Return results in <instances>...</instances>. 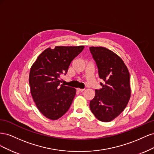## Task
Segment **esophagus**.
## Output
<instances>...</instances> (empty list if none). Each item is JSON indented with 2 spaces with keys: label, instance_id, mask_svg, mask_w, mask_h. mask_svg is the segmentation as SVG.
<instances>
[{
  "label": "esophagus",
  "instance_id": "1",
  "mask_svg": "<svg viewBox=\"0 0 154 154\" xmlns=\"http://www.w3.org/2000/svg\"><path fill=\"white\" fill-rule=\"evenodd\" d=\"M84 90H85L84 88H77V91H78V92H82Z\"/></svg>",
  "mask_w": 154,
  "mask_h": 154
}]
</instances>
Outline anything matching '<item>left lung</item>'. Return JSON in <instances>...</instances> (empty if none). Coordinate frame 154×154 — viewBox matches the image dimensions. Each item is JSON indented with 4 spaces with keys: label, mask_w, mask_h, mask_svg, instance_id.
<instances>
[{
    "label": "left lung",
    "mask_w": 154,
    "mask_h": 154,
    "mask_svg": "<svg viewBox=\"0 0 154 154\" xmlns=\"http://www.w3.org/2000/svg\"><path fill=\"white\" fill-rule=\"evenodd\" d=\"M102 88L95 90L90 109L101 122H109L122 112L130 97V74L122 59L103 47L89 48Z\"/></svg>",
    "instance_id": "left-lung-1"
}]
</instances>
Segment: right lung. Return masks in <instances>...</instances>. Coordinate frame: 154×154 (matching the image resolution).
Here are the masks:
<instances>
[{
  "label": "right lung",
  "instance_id": "obj_1",
  "mask_svg": "<svg viewBox=\"0 0 154 154\" xmlns=\"http://www.w3.org/2000/svg\"><path fill=\"white\" fill-rule=\"evenodd\" d=\"M84 46H57L42 53L32 65L29 73L31 93L40 112L56 120L66 114L71 106L76 89L61 84L60 76L66 75L71 62Z\"/></svg>",
  "mask_w": 154,
  "mask_h": 154
}]
</instances>
